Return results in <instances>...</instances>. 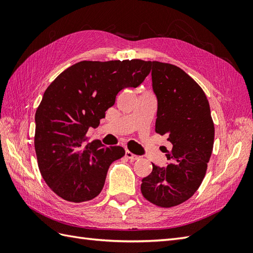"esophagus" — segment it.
<instances>
[{
    "label": "esophagus",
    "instance_id": "esophagus-1",
    "mask_svg": "<svg viewBox=\"0 0 253 253\" xmlns=\"http://www.w3.org/2000/svg\"><path fill=\"white\" fill-rule=\"evenodd\" d=\"M126 158H128V159H131V160H137L139 158V156H137V155H135V154H133L132 152H129V151H126Z\"/></svg>",
    "mask_w": 253,
    "mask_h": 253
}]
</instances>
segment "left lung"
I'll return each mask as SVG.
<instances>
[{"label":"left lung","mask_w":253,"mask_h":253,"mask_svg":"<svg viewBox=\"0 0 253 253\" xmlns=\"http://www.w3.org/2000/svg\"><path fill=\"white\" fill-rule=\"evenodd\" d=\"M153 90L158 101L155 132L172 144L168 166L152 164L141 182L145 200L162 208L188 201L206 175L214 142V124L203 88L178 66L150 61Z\"/></svg>","instance_id":"left-lung-1"}]
</instances>
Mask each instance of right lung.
Listing matches in <instances>:
<instances>
[{"label": "right lung", "mask_w": 253, "mask_h": 253, "mask_svg": "<svg viewBox=\"0 0 253 253\" xmlns=\"http://www.w3.org/2000/svg\"><path fill=\"white\" fill-rule=\"evenodd\" d=\"M140 59L80 61L61 73L44 91L36 112L38 166L53 193L72 203L93 200L104 186L112 163L124 157L119 145L84 144L125 87H137L150 74Z\"/></svg>", "instance_id": "obj_1"}]
</instances>
